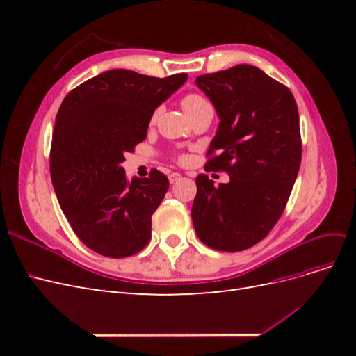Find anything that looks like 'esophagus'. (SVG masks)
Returning <instances> with one entry per match:
<instances>
[{
    "mask_svg": "<svg viewBox=\"0 0 356 356\" xmlns=\"http://www.w3.org/2000/svg\"><path fill=\"white\" fill-rule=\"evenodd\" d=\"M179 179H181V175L177 174V172H172V174L169 175V182H170V184H174V182H177Z\"/></svg>",
    "mask_w": 356,
    "mask_h": 356,
    "instance_id": "obj_1",
    "label": "esophagus"
}]
</instances>
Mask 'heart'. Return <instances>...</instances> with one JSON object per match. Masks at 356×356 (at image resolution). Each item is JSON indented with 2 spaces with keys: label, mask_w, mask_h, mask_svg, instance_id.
<instances>
[{
  "label": "heart",
  "mask_w": 356,
  "mask_h": 356,
  "mask_svg": "<svg viewBox=\"0 0 356 356\" xmlns=\"http://www.w3.org/2000/svg\"><path fill=\"white\" fill-rule=\"evenodd\" d=\"M208 106H211V104L199 93H188V95L184 96V98H182V108L186 110V113L188 115L195 114V113H197L203 108H208ZM156 117H157V110L153 111L152 118H149V120L154 122Z\"/></svg>",
  "instance_id": "1"
}]
</instances>
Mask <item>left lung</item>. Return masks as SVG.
I'll use <instances>...</instances> for the list:
<instances>
[{"label":"left lung","instance_id":"8db88e82","mask_svg":"<svg viewBox=\"0 0 356 356\" xmlns=\"http://www.w3.org/2000/svg\"><path fill=\"white\" fill-rule=\"evenodd\" d=\"M196 84L221 120L204 170L227 172L230 182L215 187L197 175L191 220L204 245L239 252L263 241L286 207L301 163L297 104L252 65L199 75Z\"/></svg>","mask_w":356,"mask_h":356}]
</instances>
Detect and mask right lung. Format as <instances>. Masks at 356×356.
Wrapping results in <instances>:
<instances>
[{
	"label": "right lung",
	"mask_w": 356,
	"mask_h": 356,
	"mask_svg": "<svg viewBox=\"0 0 356 356\" xmlns=\"http://www.w3.org/2000/svg\"><path fill=\"white\" fill-rule=\"evenodd\" d=\"M187 80L129 70L105 71L72 89L56 115L50 177L77 238L110 258L131 257L152 239V215L169 188L157 169L126 178L124 153L147 138L149 118Z\"/></svg>",
	"instance_id": "add662e5"
}]
</instances>
